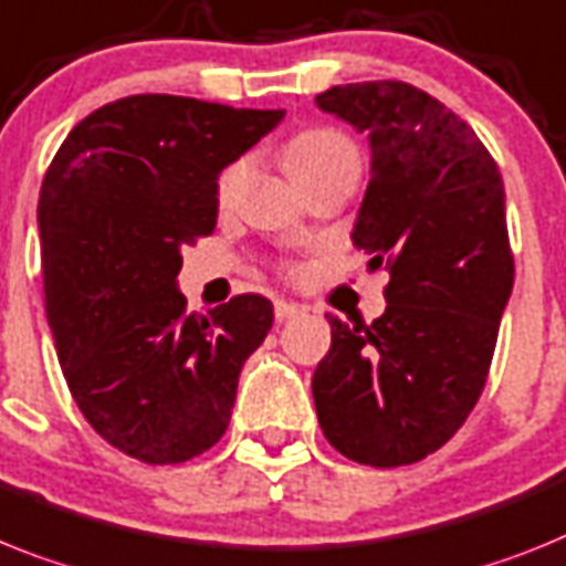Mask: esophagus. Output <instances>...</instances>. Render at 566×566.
<instances>
[{"label":"esophagus","instance_id":"34e87169","mask_svg":"<svg viewBox=\"0 0 566 566\" xmlns=\"http://www.w3.org/2000/svg\"><path fill=\"white\" fill-rule=\"evenodd\" d=\"M273 313H275V322H291L296 319V316H302V307L291 305V302H275Z\"/></svg>","mask_w":566,"mask_h":566}]
</instances>
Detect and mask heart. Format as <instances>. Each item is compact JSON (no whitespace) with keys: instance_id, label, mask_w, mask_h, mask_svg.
<instances>
[{"instance_id":"heart-1","label":"heart","mask_w":566,"mask_h":566,"mask_svg":"<svg viewBox=\"0 0 566 566\" xmlns=\"http://www.w3.org/2000/svg\"><path fill=\"white\" fill-rule=\"evenodd\" d=\"M336 160H359L356 146L350 144V137L342 132L327 129V126H316V129L298 132L291 144L284 146V169L291 172L293 180L305 178V175L319 172L325 166L336 164ZM247 164L235 160L218 175L216 180V198L218 203H230L235 189H239L241 178H244Z\"/></svg>"}]
</instances>
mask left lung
I'll return each mask as SVG.
<instances>
[{"mask_svg": "<svg viewBox=\"0 0 566 566\" xmlns=\"http://www.w3.org/2000/svg\"><path fill=\"white\" fill-rule=\"evenodd\" d=\"M316 103L368 132L354 244L391 279L371 325L327 319L313 402L336 452L408 467L452 440L486 386L515 282L503 180L472 126L402 80L334 85Z\"/></svg>", "mask_w": 566, "mask_h": 566, "instance_id": "1", "label": "left lung"}]
</instances>
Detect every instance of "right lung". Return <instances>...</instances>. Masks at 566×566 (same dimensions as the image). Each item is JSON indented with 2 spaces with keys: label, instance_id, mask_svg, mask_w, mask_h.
<instances>
[{
  "label": "right lung",
  "instance_id": "right-lung-1",
  "mask_svg": "<svg viewBox=\"0 0 566 566\" xmlns=\"http://www.w3.org/2000/svg\"><path fill=\"white\" fill-rule=\"evenodd\" d=\"M284 117L135 94L80 120L40 192L45 313L65 382L106 443L151 467L221 440L241 365L273 327L244 293L189 316L180 250L212 235L218 172Z\"/></svg>",
  "mask_w": 566,
  "mask_h": 566
}]
</instances>
